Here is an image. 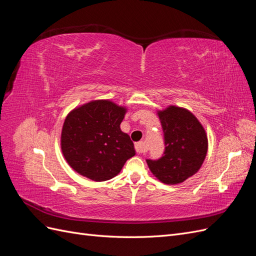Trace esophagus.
Returning <instances> with one entry per match:
<instances>
[{"label":"esophagus","instance_id":"1","mask_svg":"<svg viewBox=\"0 0 256 256\" xmlns=\"http://www.w3.org/2000/svg\"><path fill=\"white\" fill-rule=\"evenodd\" d=\"M136 152L138 154H142L146 150V147H145V144L143 142H138L136 143Z\"/></svg>","mask_w":256,"mask_h":256}]
</instances>
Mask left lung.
Segmentation results:
<instances>
[{"instance_id": "8db88e82", "label": "left lung", "mask_w": 256, "mask_h": 256, "mask_svg": "<svg viewBox=\"0 0 256 256\" xmlns=\"http://www.w3.org/2000/svg\"><path fill=\"white\" fill-rule=\"evenodd\" d=\"M157 113L164 129L166 150L160 159H147L146 162L161 182L180 184L194 175L203 164L208 150L206 131L184 108L170 106Z\"/></svg>"}]
</instances>
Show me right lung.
<instances>
[{
	"label": "right lung",
	"mask_w": 256,
	"mask_h": 256,
	"mask_svg": "<svg viewBox=\"0 0 256 256\" xmlns=\"http://www.w3.org/2000/svg\"><path fill=\"white\" fill-rule=\"evenodd\" d=\"M127 109L111 100H92L66 116L60 148L76 173L94 182L109 180L136 154L134 142L120 130Z\"/></svg>",
	"instance_id": "right-lung-1"
}]
</instances>
